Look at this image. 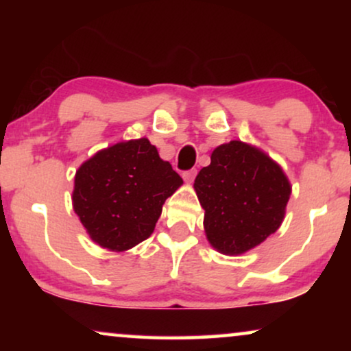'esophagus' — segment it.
Returning a JSON list of instances; mask_svg holds the SVG:
<instances>
[{"instance_id":"obj_1","label":"esophagus","mask_w":351,"mask_h":351,"mask_svg":"<svg viewBox=\"0 0 351 351\" xmlns=\"http://www.w3.org/2000/svg\"><path fill=\"white\" fill-rule=\"evenodd\" d=\"M196 174H198V171H196V169H189V171H185L184 174H182V177H184L185 182H189V184H191V182L195 180Z\"/></svg>"}]
</instances>
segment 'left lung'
Returning <instances> with one entry per match:
<instances>
[{"label": "left lung", "instance_id": "1", "mask_svg": "<svg viewBox=\"0 0 351 351\" xmlns=\"http://www.w3.org/2000/svg\"><path fill=\"white\" fill-rule=\"evenodd\" d=\"M209 243L223 254H243L275 233L285 217L291 184L265 153L232 141L215 148L195 179Z\"/></svg>", "mask_w": 351, "mask_h": 351}]
</instances>
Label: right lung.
Here are the masks:
<instances>
[{
  "label": "right lung",
  "instance_id": "right-lung-1",
  "mask_svg": "<svg viewBox=\"0 0 351 351\" xmlns=\"http://www.w3.org/2000/svg\"><path fill=\"white\" fill-rule=\"evenodd\" d=\"M180 185L182 177L148 138L121 142L76 171L73 209L99 246L126 251L150 237Z\"/></svg>",
  "mask_w": 351,
  "mask_h": 351
}]
</instances>
